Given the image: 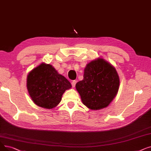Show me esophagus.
<instances>
[{"label": "esophagus", "mask_w": 151, "mask_h": 151, "mask_svg": "<svg viewBox=\"0 0 151 151\" xmlns=\"http://www.w3.org/2000/svg\"><path fill=\"white\" fill-rule=\"evenodd\" d=\"M76 80H74L71 82V85H72V87L73 88H75V85H76Z\"/></svg>", "instance_id": "34e87169"}]
</instances>
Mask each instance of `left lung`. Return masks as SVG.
<instances>
[{
    "mask_svg": "<svg viewBox=\"0 0 151 151\" xmlns=\"http://www.w3.org/2000/svg\"><path fill=\"white\" fill-rule=\"evenodd\" d=\"M83 77L76 84L83 104L91 110L107 107L116 96L120 86L115 67L99 58L87 64Z\"/></svg>",
    "mask_w": 151,
    "mask_h": 151,
    "instance_id": "1",
    "label": "left lung"
}]
</instances>
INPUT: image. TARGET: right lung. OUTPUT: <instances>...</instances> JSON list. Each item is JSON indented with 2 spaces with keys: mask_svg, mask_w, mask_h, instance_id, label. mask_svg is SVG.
Listing matches in <instances>:
<instances>
[{
  "mask_svg": "<svg viewBox=\"0 0 151 151\" xmlns=\"http://www.w3.org/2000/svg\"><path fill=\"white\" fill-rule=\"evenodd\" d=\"M71 88L69 81L50 64L42 63L27 76V89L32 101L44 109L55 107L65 91Z\"/></svg>",
  "mask_w": 151,
  "mask_h": 151,
  "instance_id": "right-lung-1",
  "label": "right lung"
}]
</instances>
